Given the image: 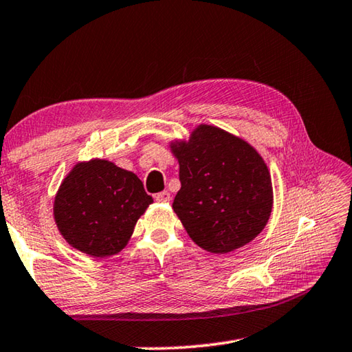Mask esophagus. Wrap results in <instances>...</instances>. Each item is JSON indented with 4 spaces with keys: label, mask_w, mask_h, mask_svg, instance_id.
Wrapping results in <instances>:
<instances>
[{
    "label": "esophagus",
    "mask_w": 352,
    "mask_h": 352,
    "mask_svg": "<svg viewBox=\"0 0 352 352\" xmlns=\"http://www.w3.org/2000/svg\"><path fill=\"white\" fill-rule=\"evenodd\" d=\"M155 200L160 201V203H169L170 201V194L168 192V190H163V192H158L155 195Z\"/></svg>",
    "instance_id": "1"
}]
</instances>
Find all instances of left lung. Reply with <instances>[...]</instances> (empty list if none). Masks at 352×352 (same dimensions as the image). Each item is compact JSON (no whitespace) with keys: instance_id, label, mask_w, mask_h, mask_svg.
Instances as JSON below:
<instances>
[{"instance_id":"1","label":"left lung","mask_w":352,"mask_h":352,"mask_svg":"<svg viewBox=\"0 0 352 352\" xmlns=\"http://www.w3.org/2000/svg\"><path fill=\"white\" fill-rule=\"evenodd\" d=\"M170 148L182 183L172 208L198 246L228 254L263 231L272 209L271 175L251 144L201 124L188 143Z\"/></svg>"}]
</instances>
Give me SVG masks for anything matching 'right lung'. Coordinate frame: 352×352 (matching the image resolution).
<instances>
[{
	"label": "right lung",
	"instance_id": "right-lung-1",
	"mask_svg": "<svg viewBox=\"0 0 352 352\" xmlns=\"http://www.w3.org/2000/svg\"><path fill=\"white\" fill-rule=\"evenodd\" d=\"M154 201L133 172L106 160L78 163L61 183L54 217L70 246L95 258L120 252Z\"/></svg>",
	"mask_w": 352,
	"mask_h": 352
}]
</instances>
